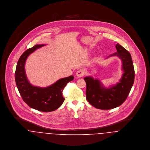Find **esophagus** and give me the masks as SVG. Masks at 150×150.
<instances>
[{
	"label": "esophagus",
	"mask_w": 150,
	"mask_h": 150,
	"mask_svg": "<svg viewBox=\"0 0 150 150\" xmlns=\"http://www.w3.org/2000/svg\"><path fill=\"white\" fill-rule=\"evenodd\" d=\"M86 72H85V70L83 69H79L76 73V76L79 77V78H81V77H83L84 76V75L85 74Z\"/></svg>",
	"instance_id": "34e87169"
}]
</instances>
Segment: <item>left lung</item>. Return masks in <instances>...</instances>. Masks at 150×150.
I'll list each match as a JSON object with an SVG mask.
<instances>
[{"label":"left lung","mask_w":150,"mask_h":150,"mask_svg":"<svg viewBox=\"0 0 150 150\" xmlns=\"http://www.w3.org/2000/svg\"><path fill=\"white\" fill-rule=\"evenodd\" d=\"M116 48L117 52L108 57L117 56L121 59L124 73L119 82L108 88L98 79H94L91 76L84 78L86 83V99L97 109L108 110L120 106L127 99L133 86L134 70L131 54L118 44Z\"/></svg>","instance_id":"obj_1"}]
</instances>
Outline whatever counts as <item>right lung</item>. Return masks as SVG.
Segmentation results:
<instances>
[{
  "mask_svg": "<svg viewBox=\"0 0 150 150\" xmlns=\"http://www.w3.org/2000/svg\"><path fill=\"white\" fill-rule=\"evenodd\" d=\"M44 44L35 45L26 50L17 63L15 79L17 88L23 101L34 109L50 112L58 109L63 103L64 98L62 92L69 82L74 79L73 76L60 79L55 83L46 87L34 86L29 82L25 73V64L30 54Z\"/></svg>",
  "mask_w": 150,
  "mask_h": 150,
  "instance_id": "right-lung-1",
  "label": "right lung"
}]
</instances>
